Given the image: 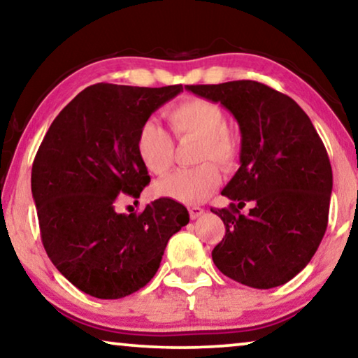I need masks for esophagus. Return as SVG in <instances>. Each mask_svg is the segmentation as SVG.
<instances>
[{
    "label": "esophagus",
    "mask_w": 358,
    "mask_h": 358,
    "mask_svg": "<svg viewBox=\"0 0 358 358\" xmlns=\"http://www.w3.org/2000/svg\"><path fill=\"white\" fill-rule=\"evenodd\" d=\"M188 212H189V217H191L192 220H196V218L202 217V215L206 213V210L201 208V207H196V206H192V207H189V208H188Z\"/></svg>",
    "instance_id": "1"
}]
</instances>
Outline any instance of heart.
Listing matches in <instances>:
<instances>
[{
    "label": "heart",
    "instance_id": "obj_1",
    "mask_svg": "<svg viewBox=\"0 0 358 358\" xmlns=\"http://www.w3.org/2000/svg\"><path fill=\"white\" fill-rule=\"evenodd\" d=\"M170 127L178 138H197L196 161L203 162L192 169H180L156 183V194L186 206L207 199L221 183L220 169L236 167L241 148L236 135L228 127V116L217 101L189 97L166 111ZM137 152L143 166L155 175H162L172 166L173 140L166 129L155 121L141 124L137 135Z\"/></svg>",
    "mask_w": 358,
    "mask_h": 358
}]
</instances>
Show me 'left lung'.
<instances>
[{"mask_svg":"<svg viewBox=\"0 0 358 358\" xmlns=\"http://www.w3.org/2000/svg\"><path fill=\"white\" fill-rule=\"evenodd\" d=\"M186 89L228 108L242 134L241 167L221 191L239 203L212 208L226 229L213 263L242 285H283L325 236L333 188L325 145L301 106L266 84L242 79ZM245 201L255 206L242 215Z\"/></svg>","mask_w":358,"mask_h":358,"instance_id":"1","label":"left lung"}]
</instances>
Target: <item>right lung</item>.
Instances as JSON below:
<instances>
[{
  "instance_id": "add662e5",
  "label": "right lung",
  "mask_w": 358,
  "mask_h": 358,
  "mask_svg": "<svg viewBox=\"0 0 358 358\" xmlns=\"http://www.w3.org/2000/svg\"><path fill=\"white\" fill-rule=\"evenodd\" d=\"M180 92L181 84H94L59 113L39 145L31 192L43 245L90 296L119 299L143 288L170 237L188 224V210L167 197L141 213L116 212L117 196L140 197L151 180L137 152L141 124Z\"/></svg>"
}]
</instances>
